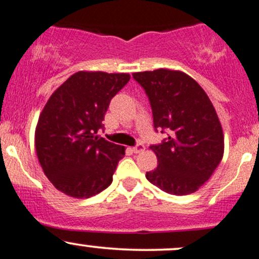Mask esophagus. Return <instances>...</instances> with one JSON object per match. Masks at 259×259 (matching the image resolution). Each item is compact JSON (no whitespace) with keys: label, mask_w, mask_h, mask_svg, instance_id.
Here are the masks:
<instances>
[{"label":"esophagus","mask_w":259,"mask_h":259,"mask_svg":"<svg viewBox=\"0 0 259 259\" xmlns=\"http://www.w3.org/2000/svg\"><path fill=\"white\" fill-rule=\"evenodd\" d=\"M144 150H145V146H144V144H141V143L137 144V145L133 148V151H134L135 154H140V152H143Z\"/></svg>","instance_id":"34e87169"}]
</instances>
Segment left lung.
Instances as JSON below:
<instances>
[{
	"mask_svg": "<svg viewBox=\"0 0 259 259\" xmlns=\"http://www.w3.org/2000/svg\"><path fill=\"white\" fill-rule=\"evenodd\" d=\"M150 102L155 132L167 134L151 145L157 168L146 172L152 185L171 195L197 191L223 156V133L216 110L196 80L178 70L134 73Z\"/></svg>",
	"mask_w": 259,
	"mask_h": 259,
	"instance_id": "obj_1",
	"label": "left lung"
}]
</instances>
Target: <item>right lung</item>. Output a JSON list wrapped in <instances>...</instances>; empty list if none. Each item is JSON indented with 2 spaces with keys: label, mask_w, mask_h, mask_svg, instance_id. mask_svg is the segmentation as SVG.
<instances>
[{
  "label": "right lung",
  "mask_w": 259,
  "mask_h": 259,
  "mask_svg": "<svg viewBox=\"0 0 259 259\" xmlns=\"http://www.w3.org/2000/svg\"><path fill=\"white\" fill-rule=\"evenodd\" d=\"M129 74L78 72L52 94L36 127L43 172L63 194L88 198L105 190L125 148L98 137L110 100Z\"/></svg>",
  "instance_id": "obj_1"
}]
</instances>
